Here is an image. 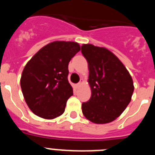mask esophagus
I'll use <instances>...</instances> for the list:
<instances>
[{
  "label": "esophagus",
  "mask_w": 155,
  "mask_h": 155,
  "mask_svg": "<svg viewBox=\"0 0 155 155\" xmlns=\"http://www.w3.org/2000/svg\"><path fill=\"white\" fill-rule=\"evenodd\" d=\"M82 82H83V81H81L79 82V83H78V84H77V86H78V87H79V86H80Z\"/></svg>",
  "instance_id": "esophagus-1"
}]
</instances>
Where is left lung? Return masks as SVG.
Masks as SVG:
<instances>
[{"mask_svg": "<svg viewBox=\"0 0 155 155\" xmlns=\"http://www.w3.org/2000/svg\"><path fill=\"white\" fill-rule=\"evenodd\" d=\"M89 68L91 96L82 103V113L94 124L116 120L131 100L134 87L127 68L112 52L91 44L81 46Z\"/></svg>", "mask_w": 155, "mask_h": 155, "instance_id": "left-lung-1", "label": "left lung"}]
</instances>
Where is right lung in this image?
I'll return each instance as SVG.
<instances>
[{
    "instance_id": "right-lung-1",
    "label": "right lung",
    "mask_w": 155,
    "mask_h": 155,
    "mask_svg": "<svg viewBox=\"0 0 155 155\" xmlns=\"http://www.w3.org/2000/svg\"><path fill=\"white\" fill-rule=\"evenodd\" d=\"M81 48L75 42L56 41L39 50L22 71L21 87L32 113L51 120L64 113L73 88L68 81V64Z\"/></svg>"
}]
</instances>
